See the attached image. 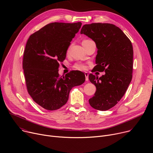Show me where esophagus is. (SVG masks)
<instances>
[{
  "label": "esophagus",
  "instance_id": "1",
  "mask_svg": "<svg viewBox=\"0 0 153 153\" xmlns=\"http://www.w3.org/2000/svg\"><path fill=\"white\" fill-rule=\"evenodd\" d=\"M85 80L86 81H88V73L85 72Z\"/></svg>",
  "mask_w": 153,
  "mask_h": 153
}]
</instances>
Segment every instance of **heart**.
Listing matches in <instances>:
<instances>
[{
  "label": "heart",
  "instance_id": "1",
  "mask_svg": "<svg viewBox=\"0 0 153 153\" xmlns=\"http://www.w3.org/2000/svg\"><path fill=\"white\" fill-rule=\"evenodd\" d=\"M88 40H84L82 42H86V41H88ZM74 67H75V68H76V69H77V70H85V69L86 68L85 65H83V64H82V63H77V64H76V65H74Z\"/></svg>",
  "mask_w": 153,
  "mask_h": 153
}]
</instances>
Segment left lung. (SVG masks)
Segmentation results:
<instances>
[{
    "instance_id": "obj_1",
    "label": "left lung",
    "mask_w": 153,
    "mask_h": 153,
    "mask_svg": "<svg viewBox=\"0 0 153 153\" xmlns=\"http://www.w3.org/2000/svg\"><path fill=\"white\" fill-rule=\"evenodd\" d=\"M93 40L97 48L94 71H105L98 77L89 74V80L96 87L89 99L96 110L106 111L114 106L125 94L132 79L133 48L124 33L111 24L84 25L80 31Z\"/></svg>"
}]
</instances>
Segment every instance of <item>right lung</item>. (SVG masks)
<instances>
[{
    "label": "right lung",
    "mask_w": 153,
    "mask_h": 153,
    "mask_svg": "<svg viewBox=\"0 0 153 153\" xmlns=\"http://www.w3.org/2000/svg\"><path fill=\"white\" fill-rule=\"evenodd\" d=\"M81 22H53L31 34L26 44L23 70L28 92L33 100L47 110H56L68 100L74 86L84 83L82 71H71L60 76L59 63L66 57L70 42Z\"/></svg>",
    "instance_id": "1"
}]
</instances>
